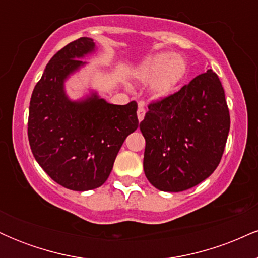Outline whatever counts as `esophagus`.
<instances>
[{"label":"esophagus","instance_id":"34e87169","mask_svg":"<svg viewBox=\"0 0 258 258\" xmlns=\"http://www.w3.org/2000/svg\"><path fill=\"white\" fill-rule=\"evenodd\" d=\"M137 116H138L139 122H141V121L144 119V116H146V109L143 108V103H139L138 110H137Z\"/></svg>","mask_w":258,"mask_h":258}]
</instances>
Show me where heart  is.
I'll return each instance as SVG.
<instances>
[{
	"mask_svg": "<svg viewBox=\"0 0 258 258\" xmlns=\"http://www.w3.org/2000/svg\"><path fill=\"white\" fill-rule=\"evenodd\" d=\"M188 73V61L180 54L158 53L144 59L133 70V78L141 84H152L155 98H166L182 84Z\"/></svg>",
	"mask_w": 258,
	"mask_h": 258,
	"instance_id": "1",
	"label": "heart"
}]
</instances>
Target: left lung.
I'll list each match as a JSON object with an SVG mask.
<instances>
[{"mask_svg": "<svg viewBox=\"0 0 258 258\" xmlns=\"http://www.w3.org/2000/svg\"><path fill=\"white\" fill-rule=\"evenodd\" d=\"M148 109L139 125L146 138L143 167L148 180L159 190L178 193L211 176L230 127L218 76L209 69Z\"/></svg>", "mask_w": 258, "mask_h": 258, "instance_id": "1", "label": "left lung"}]
</instances>
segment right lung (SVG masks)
I'll list each match as a JSON object with an SVG mask.
<instances>
[{
  "label": "right lung",
  "mask_w": 258,
  "mask_h": 258,
  "mask_svg": "<svg viewBox=\"0 0 258 258\" xmlns=\"http://www.w3.org/2000/svg\"><path fill=\"white\" fill-rule=\"evenodd\" d=\"M97 51L90 37L73 41L53 55L35 86L29 106L31 152L58 184L76 191L96 189L110 174L121 146L138 127L137 103L110 104L90 90L72 99L65 82Z\"/></svg>",
  "instance_id": "obj_1"
}]
</instances>
